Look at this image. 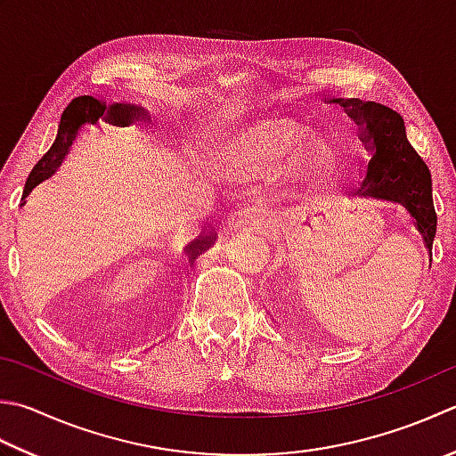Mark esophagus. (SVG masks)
Wrapping results in <instances>:
<instances>
[{
	"label": "esophagus",
	"mask_w": 456,
	"mask_h": 456,
	"mask_svg": "<svg viewBox=\"0 0 456 456\" xmlns=\"http://www.w3.org/2000/svg\"><path fill=\"white\" fill-rule=\"evenodd\" d=\"M235 227H261V213L256 209H240L233 219Z\"/></svg>",
	"instance_id": "esophagus-1"
}]
</instances>
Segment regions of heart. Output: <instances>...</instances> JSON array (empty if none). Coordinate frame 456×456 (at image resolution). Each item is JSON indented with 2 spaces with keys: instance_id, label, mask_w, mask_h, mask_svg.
I'll return each instance as SVG.
<instances>
[{
  "instance_id": "obj_1",
  "label": "heart",
  "mask_w": 456,
  "mask_h": 456,
  "mask_svg": "<svg viewBox=\"0 0 456 456\" xmlns=\"http://www.w3.org/2000/svg\"><path fill=\"white\" fill-rule=\"evenodd\" d=\"M297 122L263 118L240 128L223 146L227 164L243 172H271L282 159V174L297 185L324 177L332 166V150L318 138H305Z\"/></svg>"
}]
</instances>
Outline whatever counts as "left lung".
I'll return each instance as SVG.
<instances>
[{
  "label": "left lung",
  "mask_w": 456,
  "mask_h": 456,
  "mask_svg": "<svg viewBox=\"0 0 456 456\" xmlns=\"http://www.w3.org/2000/svg\"><path fill=\"white\" fill-rule=\"evenodd\" d=\"M330 104L344 106L358 124L360 140L370 151L354 198H371L399 203L413 217L425 248L431 255L436 233V213L431 195V172L409 144L405 122L389 106L360 98H330Z\"/></svg>",
  "instance_id": "obj_1"
}]
</instances>
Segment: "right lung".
Here are the masks:
<instances>
[{
    "label": "right lung",
    "mask_w": 456,
    "mask_h": 456,
    "mask_svg": "<svg viewBox=\"0 0 456 456\" xmlns=\"http://www.w3.org/2000/svg\"><path fill=\"white\" fill-rule=\"evenodd\" d=\"M106 122L112 124V126H130V124L136 122H148L150 120V112L140 104H130V102H106V101H98L94 96H78L70 101L65 110L61 114V122H59V130H57V138L53 142V146L47 150L35 167L31 169L29 177L25 182V190H23V200H21V208L25 205V198L29 195L35 187H37L41 182L49 180V177L57 172L61 164L65 162V158L70 154L73 150L77 138L83 134L85 126H98V122ZM211 245V237H200L195 239L190 247L191 255L198 256L201 251H205Z\"/></svg>",
    "instance_id": "right-lung-1"
}]
</instances>
